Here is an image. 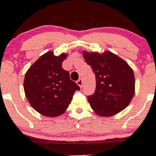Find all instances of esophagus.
Listing matches in <instances>:
<instances>
[{"label":"esophagus","mask_w":156,"mask_h":156,"mask_svg":"<svg viewBox=\"0 0 156 156\" xmlns=\"http://www.w3.org/2000/svg\"><path fill=\"white\" fill-rule=\"evenodd\" d=\"M76 83H77V84H78V86H80V88H83V80L81 79V78H80L79 80H77Z\"/></svg>","instance_id":"34e87169"}]
</instances>
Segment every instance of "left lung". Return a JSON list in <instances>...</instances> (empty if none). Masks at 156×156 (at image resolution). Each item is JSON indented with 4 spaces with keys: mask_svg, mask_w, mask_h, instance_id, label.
I'll return each mask as SVG.
<instances>
[{
    "mask_svg": "<svg viewBox=\"0 0 156 156\" xmlns=\"http://www.w3.org/2000/svg\"><path fill=\"white\" fill-rule=\"evenodd\" d=\"M82 53L96 78L94 94L88 97L91 108L102 117L120 113L130 104L134 95L133 70L127 62L111 51Z\"/></svg>",
    "mask_w": 156,
    "mask_h": 156,
    "instance_id": "8db88e82",
    "label": "left lung"
}]
</instances>
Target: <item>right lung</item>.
<instances>
[{
	"label": "right lung",
	"mask_w": 156,
	"mask_h": 156,
	"mask_svg": "<svg viewBox=\"0 0 156 156\" xmlns=\"http://www.w3.org/2000/svg\"><path fill=\"white\" fill-rule=\"evenodd\" d=\"M68 54L54 55L48 51L41 55L25 75V95L31 106L46 117H58L65 113L79 86L70 79L62 68Z\"/></svg>",
	"instance_id": "obj_1"
}]
</instances>
